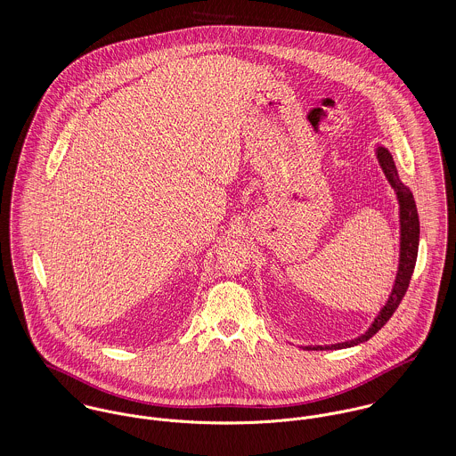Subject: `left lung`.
I'll return each instance as SVG.
<instances>
[{"label":"left lung","mask_w":456,"mask_h":456,"mask_svg":"<svg viewBox=\"0 0 456 456\" xmlns=\"http://www.w3.org/2000/svg\"><path fill=\"white\" fill-rule=\"evenodd\" d=\"M376 158H378L379 167L383 168V174L387 175V179H388V183H390V186L393 188L395 195H396V201H398L400 251H398V268H396V275H395V282H393L391 293L388 295V300L381 307V311L378 313L374 322L362 335H358L351 340L328 344V346H302V349H307V351L346 349V347H353V346H358V344L369 340L383 326L387 325V322L390 320L391 314L395 313V309L398 307L402 297L405 295V291L409 288V281H411V275H412V270H414V265H416L418 246H419V219H418L416 201H414V196L411 193V190L400 181L395 161H393V156L385 145H381V143L376 145Z\"/></svg>","instance_id":"left-lung-1"}]
</instances>
